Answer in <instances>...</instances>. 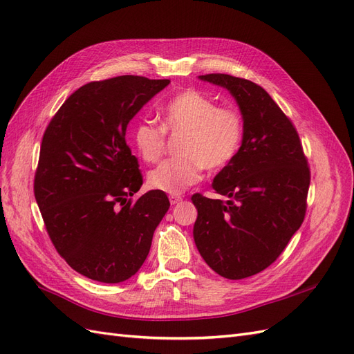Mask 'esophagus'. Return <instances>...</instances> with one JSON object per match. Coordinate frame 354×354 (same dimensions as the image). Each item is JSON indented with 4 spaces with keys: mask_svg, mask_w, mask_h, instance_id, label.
<instances>
[{
    "mask_svg": "<svg viewBox=\"0 0 354 354\" xmlns=\"http://www.w3.org/2000/svg\"><path fill=\"white\" fill-rule=\"evenodd\" d=\"M181 201H183V198L178 196V195H171V196H169L171 205H176V203H178V202H181Z\"/></svg>",
    "mask_w": 354,
    "mask_h": 354,
    "instance_id": "1",
    "label": "esophagus"
}]
</instances>
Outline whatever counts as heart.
Segmentation results:
<instances>
[{
    "instance_id": "heart-1",
    "label": "heart",
    "mask_w": 354,
    "mask_h": 354,
    "mask_svg": "<svg viewBox=\"0 0 354 354\" xmlns=\"http://www.w3.org/2000/svg\"><path fill=\"white\" fill-rule=\"evenodd\" d=\"M162 125L138 121L131 137L138 155L156 162L164 155L167 131L183 133L178 142L181 156L159 164L147 176L149 186L171 195H180L201 178L202 168L216 173L232 164L243 140V118L233 106H218L217 100L199 90H185L160 108Z\"/></svg>"
}]
</instances>
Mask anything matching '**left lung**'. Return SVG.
<instances>
[{"mask_svg":"<svg viewBox=\"0 0 354 354\" xmlns=\"http://www.w3.org/2000/svg\"><path fill=\"white\" fill-rule=\"evenodd\" d=\"M199 80L229 90L243 118L241 151L212 181L230 199L192 196L199 254L214 272L238 281L274 263L301 226L310 169L295 127L260 85L226 73Z\"/></svg>","mask_w":354,"mask_h":354,"instance_id":"1","label":"left lung"}]
</instances>
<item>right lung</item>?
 Segmentation results:
<instances>
[{
    "label": "right lung",
    "instance_id": "1",
    "mask_svg": "<svg viewBox=\"0 0 354 354\" xmlns=\"http://www.w3.org/2000/svg\"><path fill=\"white\" fill-rule=\"evenodd\" d=\"M169 80L122 75L82 85L42 136L34 194L48 236L73 270L118 283L145 263L169 208L165 192L143 185L125 142L128 122Z\"/></svg>",
    "mask_w": 354,
    "mask_h": 354
}]
</instances>
